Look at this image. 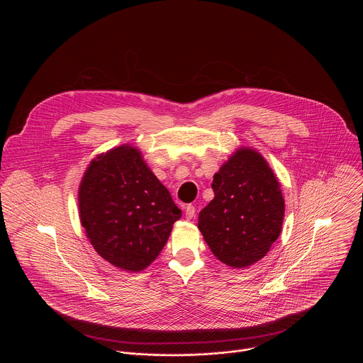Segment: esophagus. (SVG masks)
I'll list each match as a JSON object with an SVG mask.
<instances>
[{
	"label": "esophagus",
	"mask_w": 363,
	"mask_h": 363,
	"mask_svg": "<svg viewBox=\"0 0 363 363\" xmlns=\"http://www.w3.org/2000/svg\"><path fill=\"white\" fill-rule=\"evenodd\" d=\"M184 211H186V218L187 219H193L196 216V207L194 206L189 204V206L184 207Z\"/></svg>",
	"instance_id": "34e87169"
}]
</instances>
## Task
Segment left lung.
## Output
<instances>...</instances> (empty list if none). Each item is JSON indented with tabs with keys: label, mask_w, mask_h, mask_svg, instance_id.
<instances>
[{
	"label": "left lung",
	"mask_w": 363,
	"mask_h": 363,
	"mask_svg": "<svg viewBox=\"0 0 363 363\" xmlns=\"http://www.w3.org/2000/svg\"><path fill=\"white\" fill-rule=\"evenodd\" d=\"M213 200L200 212L199 229L211 252L233 268L262 259L278 239L285 203L265 159L242 148L213 176Z\"/></svg>",
	"instance_id": "1"
}]
</instances>
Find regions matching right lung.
<instances>
[{
  "label": "right lung",
  "mask_w": 363,
  "mask_h": 363,
  "mask_svg": "<svg viewBox=\"0 0 363 363\" xmlns=\"http://www.w3.org/2000/svg\"><path fill=\"white\" fill-rule=\"evenodd\" d=\"M79 216L94 249L125 271H143L166 245L182 211L138 150L92 160L79 187Z\"/></svg>",
  "instance_id": "obj_1"
}]
</instances>
